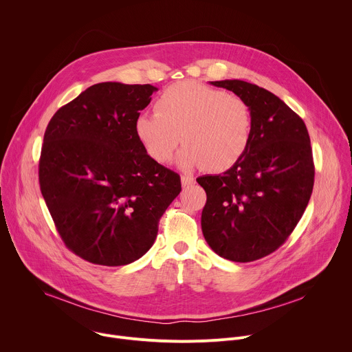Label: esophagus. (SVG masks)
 <instances>
[{"label":"esophagus","instance_id":"1","mask_svg":"<svg viewBox=\"0 0 352 352\" xmlns=\"http://www.w3.org/2000/svg\"><path fill=\"white\" fill-rule=\"evenodd\" d=\"M181 182H182V186H189L195 182V178L190 177V175H182L181 177Z\"/></svg>","mask_w":352,"mask_h":352}]
</instances>
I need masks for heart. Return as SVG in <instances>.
Here are the masks:
<instances>
[{
  "instance_id": "obj_1",
  "label": "heart",
  "mask_w": 352,
  "mask_h": 352,
  "mask_svg": "<svg viewBox=\"0 0 352 352\" xmlns=\"http://www.w3.org/2000/svg\"><path fill=\"white\" fill-rule=\"evenodd\" d=\"M133 128L144 152L157 163H168L182 140L179 167L223 171L246 152L252 114L241 97L184 80L168 86L156 100V111L140 113Z\"/></svg>"
}]
</instances>
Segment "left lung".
Masks as SVG:
<instances>
[{"label":"left lung","instance_id":"obj_1","mask_svg":"<svg viewBox=\"0 0 352 352\" xmlns=\"http://www.w3.org/2000/svg\"><path fill=\"white\" fill-rule=\"evenodd\" d=\"M250 109L252 136L226 173L196 181L208 195L202 232L214 252L246 263L280 248L302 217L315 166L305 122L272 91L238 79L210 82Z\"/></svg>","mask_w":352,"mask_h":352}]
</instances>
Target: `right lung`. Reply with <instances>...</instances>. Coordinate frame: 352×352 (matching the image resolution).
<instances>
[{
	"mask_svg": "<svg viewBox=\"0 0 352 352\" xmlns=\"http://www.w3.org/2000/svg\"><path fill=\"white\" fill-rule=\"evenodd\" d=\"M157 87L103 82L50 120L38 182L57 231L75 255L124 266L152 248L181 178L150 157L135 120Z\"/></svg>",
	"mask_w": 352,
	"mask_h": 352,
	"instance_id": "1",
	"label": "right lung"
}]
</instances>
